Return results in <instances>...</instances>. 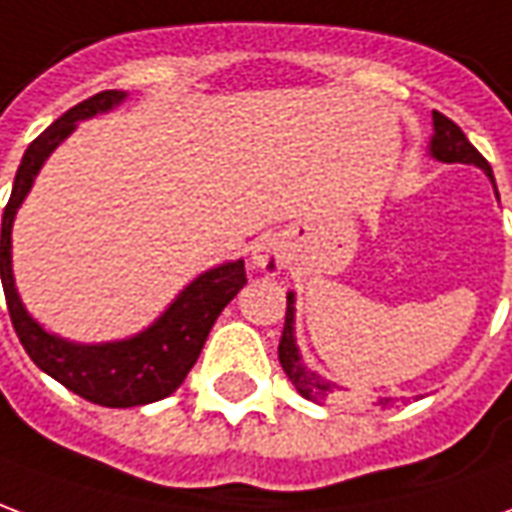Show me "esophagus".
<instances>
[{"label":"esophagus","instance_id":"34e87169","mask_svg":"<svg viewBox=\"0 0 512 512\" xmlns=\"http://www.w3.org/2000/svg\"><path fill=\"white\" fill-rule=\"evenodd\" d=\"M250 259H253V264L256 267H262L264 273H281L286 267V262H289V250H286V245L281 242L278 237H273V234H267V237L256 239L253 242V248H250Z\"/></svg>","mask_w":512,"mask_h":512}]
</instances>
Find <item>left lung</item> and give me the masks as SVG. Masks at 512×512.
I'll return each mask as SVG.
<instances>
[{
    "mask_svg": "<svg viewBox=\"0 0 512 512\" xmlns=\"http://www.w3.org/2000/svg\"><path fill=\"white\" fill-rule=\"evenodd\" d=\"M433 126H436V134H433V143H430V151L433 157L441 159V162H463V165H477L488 176H491V165L488 159L482 157L477 148L471 146L469 137L463 134L458 123L449 121L447 115L441 112H433ZM494 179V176H491ZM278 361L284 366L286 378L292 380V386L297 389L300 397L317 402V405H325V402L339 400V386L336 383H328L325 378H320L314 369H308L300 358V350L295 344V295H286V322L284 333H281V342H278ZM375 405H391V400H378Z\"/></svg>",
    "mask_w": 512,
    "mask_h": 512,
    "instance_id": "1",
    "label": "left lung"
}]
</instances>
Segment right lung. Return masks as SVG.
I'll use <instances>...</instances> for the list:
<instances>
[{
	"mask_svg": "<svg viewBox=\"0 0 512 512\" xmlns=\"http://www.w3.org/2000/svg\"><path fill=\"white\" fill-rule=\"evenodd\" d=\"M121 90H101L90 99L60 115L41 132L24 151L16 170L13 192L2 212V289H5L10 322L16 328L18 342L30 355L35 366L52 375L65 389L79 394L82 400L96 402L104 408H134L148 402L165 400L179 389L192 364L204 350V342L220 311L234 300L242 286L248 284L245 262H228L209 273L198 275L173 306L159 317L148 331L137 333L126 342L112 344H71L46 333L24 311L18 300L13 270H10V228L16 209L30 192L35 173L46 157L74 132L76 121L90 118L123 101Z\"/></svg>",
	"mask_w": 512,
	"mask_h": 512,
	"instance_id": "add662e5",
	"label": "right lung"
}]
</instances>
